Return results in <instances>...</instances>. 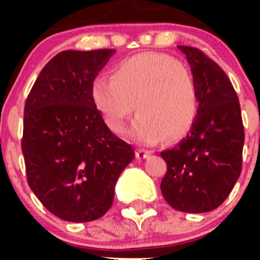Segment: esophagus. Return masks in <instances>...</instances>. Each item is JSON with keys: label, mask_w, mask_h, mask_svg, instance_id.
Segmentation results:
<instances>
[{"label": "esophagus", "mask_w": 260, "mask_h": 260, "mask_svg": "<svg viewBox=\"0 0 260 260\" xmlns=\"http://www.w3.org/2000/svg\"><path fill=\"white\" fill-rule=\"evenodd\" d=\"M151 155L150 151H146V150H137L135 151V156H137L138 160H143V158L148 157Z\"/></svg>", "instance_id": "34e87169"}]
</instances>
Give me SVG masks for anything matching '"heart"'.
Wrapping results in <instances>:
<instances>
[{"instance_id":"1","label":"heart","mask_w":260,"mask_h":260,"mask_svg":"<svg viewBox=\"0 0 260 260\" xmlns=\"http://www.w3.org/2000/svg\"><path fill=\"white\" fill-rule=\"evenodd\" d=\"M89 95L105 125L116 134L123 132L137 104L139 116L128 135L147 146L164 138L181 141L198 116V87L191 70L162 53H139L123 59L114 68L112 79L93 78Z\"/></svg>"}]
</instances>
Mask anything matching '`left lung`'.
Wrapping results in <instances>:
<instances>
[{
  "mask_svg": "<svg viewBox=\"0 0 260 260\" xmlns=\"http://www.w3.org/2000/svg\"><path fill=\"white\" fill-rule=\"evenodd\" d=\"M198 87L199 109L185 139L160 155L167 162L162 197L174 210L217 208L237 182L245 142L238 96L221 68L201 49L178 45Z\"/></svg>",
  "mask_w": 260,
  "mask_h": 260,
  "instance_id": "8db88e82",
  "label": "left lung"
}]
</instances>
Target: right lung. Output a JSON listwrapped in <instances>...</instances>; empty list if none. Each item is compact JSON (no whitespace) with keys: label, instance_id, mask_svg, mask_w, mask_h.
I'll return each mask as SVG.
<instances>
[{"label":"right lung","instance_id":"1","mask_svg":"<svg viewBox=\"0 0 260 260\" xmlns=\"http://www.w3.org/2000/svg\"><path fill=\"white\" fill-rule=\"evenodd\" d=\"M114 49L63 50L35 80L24 105L27 182L53 215L86 222L108 212L121 172L134 158L105 125L89 86Z\"/></svg>","mask_w":260,"mask_h":260}]
</instances>
